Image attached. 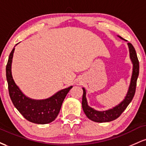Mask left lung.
<instances>
[{
	"label": "left lung",
	"instance_id": "obj_1",
	"mask_svg": "<svg viewBox=\"0 0 146 146\" xmlns=\"http://www.w3.org/2000/svg\"><path fill=\"white\" fill-rule=\"evenodd\" d=\"M119 37L121 39L124 40L121 36ZM128 45L129 47V51H130V59H131L132 64H133V70H132L131 81H130L128 93H127L126 96H125L123 102H121L119 105H117V106L114 107L113 109L106 110V111H98V110H95L88 106L86 98V90L83 88L82 103V108L86 117L92 121L102 123V122H108L116 119L124 111L134 98L135 90H136L137 80L139 76V62L136 51H135L134 46L130 42H128Z\"/></svg>",
	"mask_w": 146,
	"mask_h": 146
}]
</instances>
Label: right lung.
Masks as SVG:
<instances>
[{"instance_id":"add662e5","label":"right lung","mask_w":146,"mask_h":146,"mask_svg":"<svg viewBox=\"0 0 146 146\" xmlns=\"http://www.w3.org/2000/svg\"><path fill=\"white\" fill-rule=\"evenodd\" d=\"M14 48L10 53L6 66V78L9 97L13 104L28 121L38 124H46L56 119L62 102L72 86L60 90L51 98L43 100H31L26 97L15 84L11 75V62Z\"/></svg>"}]
</instances>
